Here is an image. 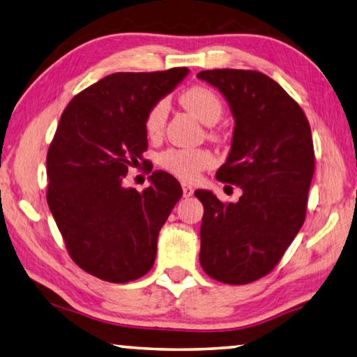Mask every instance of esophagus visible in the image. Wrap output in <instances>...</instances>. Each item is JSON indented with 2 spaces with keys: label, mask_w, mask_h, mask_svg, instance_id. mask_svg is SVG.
I'll list each match as a JSON object with an SVG mask.
<instances>
[{
  "label": "esophagus",
  "mask_w": 357,
  "mask_h": 357,
  "mask_svg": "<svg viewBox=\"0 0 357 357\" xmlns=\"http://www.w3.org/2000/svg\"><path fill=\"white\" fill-rule=\"evenodd\" d=\"M182 188H183V196L185 197H190V196H192V192H195V188H192V186L188 185V183H183Z\"/></svg>",
  "instance_id": "1"
}]
</instances>
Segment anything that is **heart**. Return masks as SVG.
<instances>
[{"label": "heart", "mask_w": 357, "mask_h": 357, "mask_svg": "<svg viewBox=\"0 0 357 357\" xmlns=\"http://www.w3.org/2000/svg\"><path fill=\"white\" fill-rule=\"evenodd\" d=\"M182 102L199 121L213 125L222 116V103L216 93L205 86H192L182 93ZM169 106L161 100L155 103L146 116L149 136H158L165 127ZM161 166L182 180H195L199 172L213 165V155L204 149H171L160 158Z\"/></svg>", "instance_id": "b5f03b06"}]
</instances>
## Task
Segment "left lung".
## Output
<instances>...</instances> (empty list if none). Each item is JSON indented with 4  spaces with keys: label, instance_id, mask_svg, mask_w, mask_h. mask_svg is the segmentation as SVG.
I'll return each mask as SVG.
<instances>
[{
    "label": "left lung",
    "instance_id": "1",
    "mask_svg": "<svg viewBox=\"0 0 357 357\" xmlns=\"http://www.w3.org/2000/svg\"><path fill=\"white\" fill-rule=\"evenodd\" d=\"M216 87L235 119L232 146L216 178L240 186L238 202L208 190L204 205L202 270L224 284L266 276L301 229L315 171L310 125L299 105L266 75L218 68L197 73Z\"/></svg>",
    "mask_w": 357,
    "mask_h": 357
}]
</instances>
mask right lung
<instances>
[{
  "mask_svg": "<svg viewBox=\"0 0 357 357\" xmlns=\"http://www.w3.org/2000/svg\"><path fill=\"white\" fill-rule=\"evenodd\" d=\"M188 72L108 75L70 100L50 144V211L75 264L106 282L150 271L160 230L183 195L165 171L150 175L142 192L123 178L147 150V112Z\"/></svg>",
  "mask_w": 357,
  "mask_h": 357,
  "instance_id": "obj_1",
  "label": "right lung"
}]
</instances>
